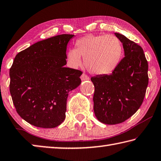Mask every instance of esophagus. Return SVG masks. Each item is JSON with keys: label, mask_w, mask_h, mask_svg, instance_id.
<instances>
[{"label": "esophagus", "mask_w": 161, "mask_h": 161, "mask_svg": "<svg viewBox=\"0 0 161 161\" xmlns=\"http://www.w3.org/2000/svg\"><path fill=\"white\" fill-rule=\"evenodd\" d=\"M81 80L82 81H85V80H89V77L87 76L85 74H82L81 75Z\"/></svg>", "instance_id": "34e87169"}]
</instances>
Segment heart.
<instances>
[{"label":"heart","instance_id":"heart-1","mask_svg":"<svg viewBox=\"0 0 161 161\" xmlns=\"http://www.w3.org/2000/svg\"><path fill=\"white\" fill-rule=\"evenodd\" d=\"M81 56L91 73L110 75L121 62L123 46L121 41L114 35L89 34L77 39L75 48L67 52L68 65L72 68H78L82 65Z\"/></svg>","mask_w":161,"mask_h":161}]
</instances>
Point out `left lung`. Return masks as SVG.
I'll list each match as a JSON object with an SVG mask.
<instances>
[{
  "label": "left lung",
  "mask_w": 161,
  "mask_h": 161,
  "mask_svg": "<svg viewBox=\"0 0 161 161\" xmlns=\"http://www.w3.org/2000/svg\"><path fill=\"white\" fill-rule=\"evenodd\" d=\"M125 51L112 74L91 78L95 87L93 110L98 121L106 125L122 123L139 108L148 83V62L141 46L124 35L115 33Z\"/></svg>",
  "instance_id": "1"
}]
</instances>
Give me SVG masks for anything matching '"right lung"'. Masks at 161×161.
I'll return each mask as SVG.
<instances>
[{
  "instance_id": "add662e5",
  "label": "right lung",
  "mask_w": 161,
  "mask_h": 161,
  "mask_svg": "<svg viewBox=\"0 0 161 161\" xmlns=\"http://www.w3.org/2000/svg\"><path fill=\"white\" fill-rule=\"evenodd\" d=\"M72 34L40 41L18 53L10 69V92L17 113L34 126L54 128L65 118L67 98L82 72L65 68Z\"/></svg>"
}]
</instances>
